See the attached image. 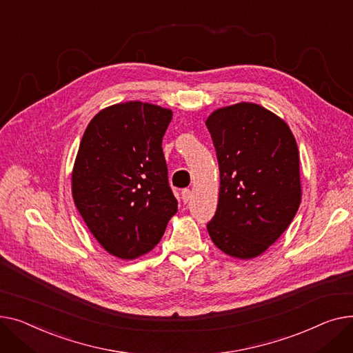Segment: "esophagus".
Returning a JSON list of instances; mask_svg holds the SVG:
<instances>
[{
  "label": "esophagus",
  "instance_id": "1",
  "mask_svg": "<svg viewBox=\"0 0 353 353\" xmlns=\"http://www.w3.org/2000/svg\"><path fill=\"white\" fill-rule=\"evenodd\" d=\"M181 195H182V201H183V203H188V202L191 201V198H192V192H191V190H182Z\"/></svg>",
  "mask_w": 353,
  "mask_h": 353
}]
</instances>
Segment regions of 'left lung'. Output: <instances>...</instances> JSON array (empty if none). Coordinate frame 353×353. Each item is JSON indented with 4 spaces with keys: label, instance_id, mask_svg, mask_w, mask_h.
Listing matches in <instances>:
<instances>
[{
    "label": "left lung",
    "instance_id": "left-lung-1",
    "mask_svg": "<svg viewBox=\"0 0 353 353\" xmlns=\"http://www.w3.org/2000/svg\"><path fill=\"white\" fill-rule=\"evenodd\" d=\"M206 127L219 165V201L208 222L226 255L265 252L292 222L301 203L299 152L286 122L258 103L214 111Z\"/></svg>",
    "mask_w": 353,
    "mask_h": 353
}]
</instances>
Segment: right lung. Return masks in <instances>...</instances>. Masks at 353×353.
<instances>
[{
    "label": "right lung",
    "instance_id": "right-lung-1",
    "mask_svg": "<svg viewBox=\"0 0 353 353\" xmlns=\"http://www.w3.org/2000/svg\"><path fill=\"white\" fill-rule=\"evenodd\" d=\"M171 119V110L152 103H117L99 111L81 139L74 202L95 239L117 258L150 252L178 211L162 152Z\"/></svg>",
    "mask_w": 353,
    "mask_h": 353
}]
</instances>
